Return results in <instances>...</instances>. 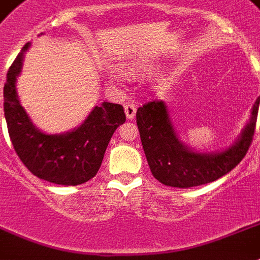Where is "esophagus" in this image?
I'll use <instances>...</instances> for the list:
<instances>
[{"label":"esophagus","instance_id":"esophagus-1","mask_svg":"<svg viewBox=\"0 0 260 260\" xmlns=\"http://www.w3.org/2000/svg\"><path fill=\"white\" fill-rule=\"evenodd\" d=\"M125 113H126V117L127 119H133L137 113V106L134 104H126L125 105Z\"/></svg>","mask_w":260,"mask_h":260}]
</instances>
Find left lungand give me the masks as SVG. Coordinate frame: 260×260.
<instances>
[{
  "label": "left lung",
  "instance_id": "1",
  "mask_svg": "<svg viewBox=\"0 0 260 260\" xmlns=\"http://www.w3.org/2000/svg\"><path fill=\"white\" fill-rule=\"evenodd\" d=\"M259 104L260 96L252 107L250 122L235 145L216 154L194 153L182 145L162 101H150L139 107L137 125L151 174L166 186L187 188L210 183L230 173L250 149Z\"/></svg>",
  "mask_w": 260,
  "mask_h": 260
}]
</instances>
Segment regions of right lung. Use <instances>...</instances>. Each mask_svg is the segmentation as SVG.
<instances>
[{"label":"right lung","mask_w":260,"mask_h":260,"mask_svg":"<svg viewBox=\"0 0 260 260\" xmlns=\"http://www.w3.org/2000/svg\"><path fill=\"white\" fill-rule=\"evenodd\" d=\"M27 48L29 44L12 63L4 86V113L13 147L36 177L62 186L85 183L95 177L115 128L126 121L123 107L104 102L73 132L59 135L41 133L30 122L16 91L17 76Z\"/></svg>","instance_id":"add662e5"}]
</instances>
